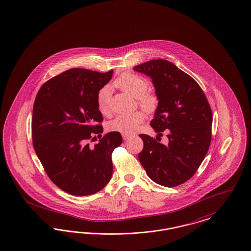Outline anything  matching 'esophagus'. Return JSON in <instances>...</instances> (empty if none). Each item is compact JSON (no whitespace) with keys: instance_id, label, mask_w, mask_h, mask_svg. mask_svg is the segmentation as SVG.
<instances>
[{"instance_id":"34e87169","label":"esophagus","mask_w":251,"mask_h":251,"mask_svg":"<svg viewBox=\"0 0 251 251\" xmlns=\"http://www.w3.org/2000/svg\"><path fill=\"white\" fill-rule=\"evenodd\" d=\"M122 137H123V139H124L125 141H127V140H129V139L131 138V135H130V134H127V133H122Z\"/></svg>"}]
</instances>
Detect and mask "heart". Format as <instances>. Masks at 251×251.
<instances>
[{"label":"heart","mask_w":251,"mask_h":251,"mask_svg":"<svg viewBox=\"0 0 251 251\" xmlns=\"http://www.w3.org/2000/svg\"><path fill=\"white\" fill-rule=\"evenodd\" d=\"M113 85L119 87L125 93L136 97L140 106L147 112L151 113L156 110L158 99L154 94L147 92L149 83L144 77L134 73L126 72L121 74V76L113 82ZM109 88L107 86L103 87L97 95L98 109L102 114H106L109 111ZM145 120L146 115L142 111L121 114L109 122L108 130L131 134L137 130L139 125L143 123Z\"/></svg>","instance_id":"b5f03b06"}]
</instances>
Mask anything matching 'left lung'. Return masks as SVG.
Returning <instances> with one entry per match:
<instances>
[{"mask_svg": "<svg viewBox=\"0 0 251 251\" xmlns=\"http://www.w3.org/2000/svg\"><path fill=\"white\" fill-rule=\"evenodd\" d=\"M133 69L152 78L158 104L150 125L158 136L167 130L169 138L165 146L140 134V163L162 186L182 184L198 171L210 145L212 112L207 97L194 78L170 61H147Z\"/></svg>", "mask_w": 251, "mask_h": 251, "instance_id": "left-lung-1", "label": "left lung"}]
</instances>
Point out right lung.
Listing matches in <instances>:
<instances>
[{"label":"right lung","instance_id":"right-lung-1","mask_svg":"<svg viewBox=\"0 0 251 251\" xmlns=\"http://www.w3.org/2000/svg\"><path fill=\"white\" fill-rule=\"evenodd\" d=\"M112 75L113 70L69 69L47 80L35 98V152L51 181L70 195H93L111 179V155L122 143L121 133H106L94 147L88 142L95 135L102 137L97 95Z\"/></svg>","mask_w":251,"mask_h":251}]
</instances>
